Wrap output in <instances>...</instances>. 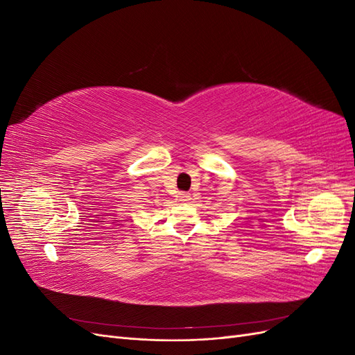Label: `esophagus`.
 <instances>
[{
	"instance_id": "obj_1",
	"label": "esophagus",
	"mask_w": 355,
	"mask_h": 355,
	"mask_svg": "<svg viewBox=\"0 0 355 355\" xmlns=\"http://www.w3.org/2000/svg\"><path fill=\"white\" fill-rule=\"evenodd\" d=\"M189 200H191V196H189V194H187V192H180V194H179V201L188 202Z\"/></svg>"
}]
</instances>
